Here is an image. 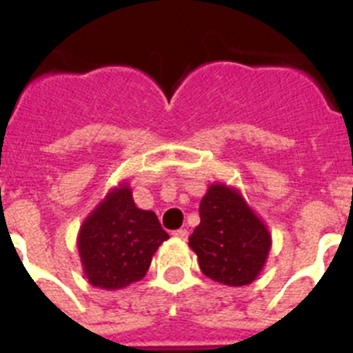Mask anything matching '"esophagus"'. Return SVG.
Returning a JSON list of instances; mask_svg holds the SVG:
<instances>
[{"instance_id": "1", "label": "esophagus", "mask_w": 353, "mask_h": 353, "mask_svg": "<svg viewBox=\"0 0 353 353\" xmlns=\"http://www.w3.org/2000/svg\"><path fill=\"white\" fill-rule=\"evenodd\" d=\"M173 236H174V239H179V240H187V236H189V232H187V230H176V232H173Z\"/></svg>"}]
</instances>
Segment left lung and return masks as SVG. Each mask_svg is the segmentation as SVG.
<instances>
[{"label":"left lung","instance_id":"1","mask_svg":"<svg viewBox=\"0 0 353 353\" xmlns=\"http://www.w3.org/2000/svg\"><path fill=\"white\" fill-rule=\"evenodd\" d=\"M199 221L189 248L196 252L201 272L226 286L251 285L261 274L272 235L240 189L214 182L199 203Z\"/></svg>","mask_w":353,"mask_h":353}]
</instances>
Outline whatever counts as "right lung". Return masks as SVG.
Returning a JSON list of instances; mask_svg holds the SVG:
<instances>
[{"label": "right lung", "instance_id": "1", "mask_svg": "<svg viewBox=\"0 0 353 353\" xmlns=\"http://www.w3.org/2000/svg\"><path fill=\"white\" fill-rule=\"evenodd\" d=\"M168 239L157 215L136 207L130 185L120 182L81 224L77 251L83 274L95 288H127L146 276L155 251Z\"/></svg>", "mask_w": 353, "mask_h": 353}]
</instances>
